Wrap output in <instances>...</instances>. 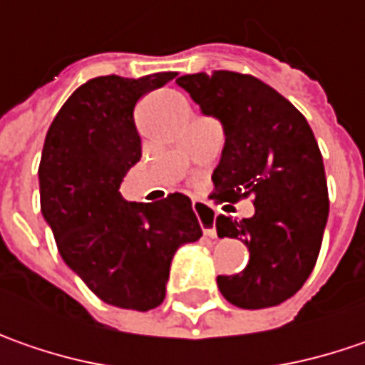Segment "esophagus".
Wrapping results in <instances>:
<instances>
[{"label":"esophagus","mask_w":365,"mask_h":365,"mask_svg":"<svg viewBox=\"0 0 365 365\" xmlns=\"http://www.w3.org/2000/svg\"><path fill=\"white\" fill-rule=\"evenodd\" d=\"M194 210L198 214L200 225L204 227V235L216 239V229H214V212L206 206V204H194Z\"/></svg>","instance_id":"34e87169"}]
</instances>
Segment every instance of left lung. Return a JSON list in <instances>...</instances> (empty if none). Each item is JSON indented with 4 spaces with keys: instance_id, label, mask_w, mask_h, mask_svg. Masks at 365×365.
<instances>
[{
    "instance_id": "left-lung-1",
    "label": "left lung",
    "mask_w": 365,
    "mask_h": 365,
    "mask_svg": "<svg viewBox=\"0 0 365 365\" xmlns=\"http://www.w3.org/2000/svg\"><path fill=\"white\" fill-rule=\"evenodd\" d=\"M175 83L222 124L225 147L212 173L218 198H255L251 218H216L218 237L249 249L245 269L216 277L218 290L239 309L282 304L310 276L329 216L325 167L309 122L251 75L194 73Z\"/></svg>"
}]
</instances>
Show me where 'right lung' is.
I'll return each mask as SVG.
<instances>
[{
  "instance_id": "obj_1",
  "label": "right lung",
  "mask_w": 365,
  "mask_h": 365,
  "mask_svg": "<svg viewBox=\"0 0 365 365\" xmlns=\"http://www.w3.org/2000/svg\"><path fill=\"white\" fill-rule=\"evenodd\" d=\"M175 73L86 81L53 120L40 157V210L63 262L106 304L151 310L165 298L175 251L202 237L192 200L180 192L145 204L120 196L140 159L136 102Z\"/></svg>"
}]
</instances>
